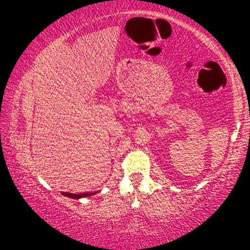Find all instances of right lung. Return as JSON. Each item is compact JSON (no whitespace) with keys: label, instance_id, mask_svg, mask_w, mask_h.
Instances as JSON below:
<instances>
[{"label":"right lung","instance_id":"right-lung-1","mask_svg":"<svg viewBox=\"0 0 250 250\" xmlns=\"http://www.w3.org/2000/svg\"><path fill=\"white\" fill-rule=\"evenodd\" d=\"M62 194H63V196H66V197L73 198V199H80V198L87 197V196H92V194H94V193H93V192H85V193L75 194V193H69V192H62Z\"/></svg>","mask_w":250,"mask_h":250}]
</instances>
